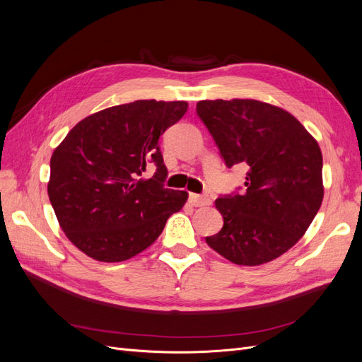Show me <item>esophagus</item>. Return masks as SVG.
<instances>
[{"label":"esophagus","mask_w":362,"mask_h":362,"mask_svg":"<svg viewBox=\"0 0 362 362\" xmlns=\"http://www.w3.org/2000/svg\"><path fill=\"white\" fill-rule=\"evenodd\" d=\"M189 202L193 206H205V205H210V198L208 196H202V194H196V193H190L189 194Z\"/></svg>","instance_id":"esophagus-1"}]
</instances>
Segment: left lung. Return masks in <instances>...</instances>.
<instances>
[{"instance_id":"8db88e82","label":"left lung","mask_w":362,"mask_h":362,"mask_svg":"<svg viewBox=\"0 0 362 362\" xmlns=\"http://www.w3.org/2000/svg\"><path fill=\"white\" fill-rule=\"evenodd\" d=\"M196 112L246 192L216 199L223 228L205 242L238 266L276 259L299 242L323 201V157L291 113L257 100H204Z\"/></svg>"}]
</instances>
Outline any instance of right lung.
Returning <instances> with one entry per match:
<instances>
[{"label": "right lung", "mask_w": 362, "mask_h": 362, "mask_svg": "<svg viewBox=\"0 0 362 362\" xmlns=\"http://www.w3.org/2000/svg\"><path fill=\"white\" fill-rule=\"evenodd\" d=\"M185 101L139 100L76 124L51 157L48 196L63 233L96 261L136 257L189 198L163 185L160 136L187 112ZM149 163L154 177L143 173Z\"/></svg>", "instance_id": "obj_1"}]
</instances>
